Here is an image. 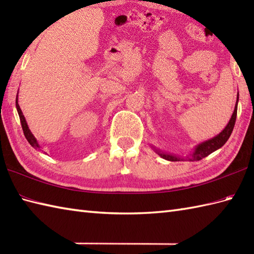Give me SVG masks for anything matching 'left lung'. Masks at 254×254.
<instances>
[{
	"mask_svg": "<svg viewBox=\"0 0 254 254\" xmlns=\"http://www.w3.org/2000/svg\"><path fill=\"white\" fill-rule=\"evenodd\" d=\"M238 96H239V94L237 95V102H236L233 116H231L228 124L225 127L224 130L220 132L219 134H217L216 136H214L213 138H209V139H207V141L202 142V143H199L198 145H196V146L194 147V150L192 152V154H190V156H188V157L185 158V157H181V156L165 153V152H163V150L157 149V148L153 146L154 150L160 156L161 158H164L166 160L180 161V160H186L187 159V160H190V161H195V160H201L204 157L208 156L209 154H212L213 152H215V150L219 149L226 142L228 141L230 134L234 130V127H235V123H236V118H237V108H238V101H239Z\"/></svg>",
	"mask_w": 254,
	"mask_h": 254,
	"instance_id": "8db88e82",
	"label": "left lung"
}]
</instances>
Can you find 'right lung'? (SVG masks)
<instances>
[{
  "label": "right lung",
  "instance_id": "add662e5",
  "mask_svg": "<svg viewBox=\"0 0 254 254\" xmlns=\"http://www.w3.org/2000/svg\"><path fill=\"white\" fill-rule=\"evenodd\" d=\"M16 109H17V112H18V116H19V119H20V123H21V127H23V131H24L26 139H27V141H28V143L34 148H36V149L37 148H40V145H39V143H38L37 138L34 136V134H32L31 131L29 130L28 124H27L26 119H25V117L23 115V112H21V109H20V107L18 105V93H17V96H16Z\"/></svg>",
  "mask_w": 254,
  "mask_h": 254
}]
</instances>
